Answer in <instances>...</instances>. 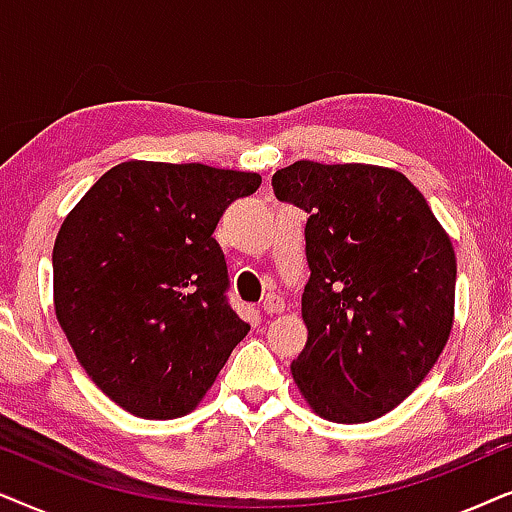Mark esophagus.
Here are the masks:
<instances>
[{
  "label": "esophagus",
  "mask_w": 512,
  "mask_h": 512,
  "mask_svg": "<svg viewBox=\"0 0 512 512\" xmlns=\"http://www.w3.org/2000/svg\"><path fill=\"white\" fill-rule=\"evenodd\" d=\"M262 309L264 313H269V316H278V313L285 311V299L281 295H276V292H269V295L264 297Z\"/></svg>",
  "instance_id": "esophagus-1"
}]
</instances>
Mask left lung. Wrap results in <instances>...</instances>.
<instances>
[{
  "instance_id": "1",
  "label": "left lung",
  "mask_w": 512,
  "mask_h": 512,
  "mask_svg": "<svg viewBox=\"0 0 512 512\" xmlns=\"http://www.w3.org/2000/svg\"><path fill=\"white\" fill-rule=\"evenodd\" d=\"M271 185L276 199L309 213V337L292 379L327 421L384 417L424 381L452 332V241L424 194L393 168L295 161Z\"/></svg>"
}]
</instances>
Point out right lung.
Listing matches in <instances>:
<instances>
[{"mask_svg": "<svg viewBox=\"0 0 512 512\" xmlns=\"http://www.w3.org/2000/svg\"><path fill=\"white\" fill-rule=\"evenodd\" d=\"M257 173L124 161L65 217L53 245V304L79 365L142 419H177L213 386L250 325L227 302L213 231Z\"/></svg>", "mask_w": 512, "mask_h": 512, "instance_id": "obj_1", "label": "right lung"}]
</instances>
